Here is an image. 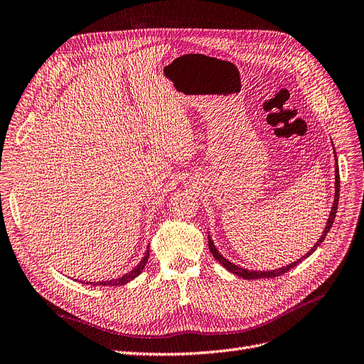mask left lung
<instances>
[{
  "label": "left lung",
  "mask_w": 364,
  "mask_h": 364,
  "mask_svg": "<svg viewBox=\"0 0 364 364\" xmlns=\"http://www.w3.org/2000/svg\"><path fill=\"white\" fill-rule=\"evenodd\" d=\"M334 158H336V185H334V190H336V193H334V202H333V208H331V212H330V215H328V221H327V225H325V229H323V232H322V236L319 237L318 240V242L311 247V250L309 253H306L301 259H298V260H295V262H292L291 265H286V267H283V268H279V269H271V271H250V269H245V268H242V267H237V265H235V263H232L230 260H228L225 257H223V255L218 252L217 250V247L214 245V241L210 240V236H208V244H209V250H210V253H212V256H214V259L215 260H218L221 265L228 269V271H230L232 274H236L237 277H242V279H245V280H255V279H271V277H279V275H282V274H284V272H287V271H291L294 267H296L299 262H301L303 259H306V257H309L313 252H315V250L321 245V242L325 240V236H327V233L330 232V229H331V225H333V223H334V218H336V212H337V205H339V191H341V178H339V166H337V156H336V150H334Z\"/></svg>",
  "instance_id": "obj_1"
}]
</instances>
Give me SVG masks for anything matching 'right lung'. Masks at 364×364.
<instances>
[{
    "label": "right lung",
    "mask_w": 364,
    "mask_h": 364,
    "mask_svg": "<svg viewBox=\"0 0 364 364\" xmlns=\"http://www.w3.org/2000/svg\"><path fill=\"white\" fill-rule=\"evenodd\" d=\"M147 259H149V247L146 250L144 253V257L141 259V262L139 263V265L134 267L129 272L123 274L122 277H117V279H112V280H107V282H81V283H85V284H93V286H122V284H127L128 282H131L132 279H135L136 275H140L141 271L144 269L146 263H147Z\"/></svg>",
    "instance_id": "1"
}]
</instances>
